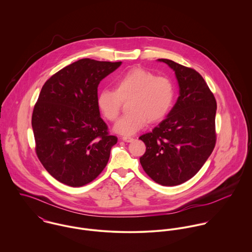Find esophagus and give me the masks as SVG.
<instances>
[{"label":"esophagus","mask_w":252,"mask_h":252,"mask_svg":"<svg viewBox=\"0 0 252 252\" xmlns=\"http://www.w3.org/2000/svg\"><path fill=\"white\" fill-rule=\"evenodd\" d=\"M121 139H122L124 142H126V143H132V142L134 141V138L128 137V136H124V137H122Z\"/></svg>","instance_id":"1"}]
</instances>
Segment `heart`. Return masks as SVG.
I'll list each match as a JSON object with an SVG mask.
<instances>
[{"label": "heart", "instance_id": "1", "mask_svg": "<svg viewBox=\"0 0 252 252\" xmlns=\"http://www.w3.org/2000/svg\"><path fill=\"white\" fill-rule=\"evenodd\" d=\"M131 110L123 115L113 129L121 135H134L147 121L163 118L173 105L174 84L166 76H155L142 68H133L115 80V89L104 88L98 96V106L104 116L114 121L120 111L122 101L129 99Z\"/></svg>", "mask_w": 252, "mask_h": 252}]
</instances>
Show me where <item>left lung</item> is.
<instances>
[{"mask_svg":"<svg viewBox=\"0 0 252 252\" xmlns=\"http://www.w3.org/2000/svg\"><path fill=\"white\" fill-rule=\"evenodd\" d=\"M176 73L180 96L167 117L140 137L146 150L140 158L155 182L175 186L193 178L216 142V101L203 76L169 59H158Z\"/></svg>","mask_w":252,"mask_h":252,"instance_id":"left-lung-1","label":"left lung"}]
</instances>
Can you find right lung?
Returning a JSON list of instances; mask_svg holds the SVG:
<instances>
[{"mask_svg": "<svg viewBox=\"0 0 252 252\" xmlns=\"http://www.w3.org/2000/svg\"><path fill=\"white\" fill-rule=\"evenodd\" d=\"M122 62L80 59L42 86L32 115L36 152L55 180L72 187L95 180L117 143L101 118L98 85Z\"/></svg>", "mask_w": 252, "mask_h": 252, "instance_id": "right-lung-1", "label": "right lung"}]
</instances>
